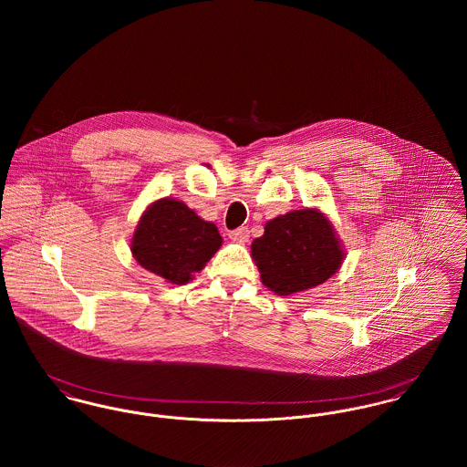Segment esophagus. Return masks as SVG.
<instances>
[{"mask_svg": "<svg viewBox=\"0 0 467 467\" xmlns=\"http://www.w3.org/2000/svg\"><path fill=\"white\" fill-rule=\"evenodd\" d=\"M230 239L235 243H246L250 239V230L246 226H241V228L230 232Z\"/></svg>", "mask_w": 467, "mask_h": 467, "instance_id": "obj_1", "label": "esophagus"}]
</instances>
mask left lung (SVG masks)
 <instances>
[{
    "label": "left lung",
    "mask_w": 467,
    "mask_h": 467,
    "mask_svg": "<svg viewBox=\"0 0 467 467\" xmlns=\"http://www.w3.org/2000/svg\"><path fill=\"white\" fill-rule=\"evenodd\" d=\"M343 255L331 221L317 208L267 221L265 235L252 243L263 284L280 296L324 284L341 266Z\"/></svg>",
    "instance_id": "obj_1"
}]
</instances>
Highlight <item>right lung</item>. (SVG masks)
Returning a JSON list of instances; mask_svg holds the SVG:
<instances>
[{
  "instance_id": "add662e5",
  "label": "right lung",
  "mask_w": 467,
  "mask_h": 467,
  "mask_svg": "<svg viewBox=\"0 0 467 467\" xmlns=\"http://www.w3.org/2000/svg\"><path fill=\"white\" fill-rule=\"evenodd\" d=\"M213 223L202 221L183 201H154L140 217L131 239L136 263L171 284H187L221 248Z\"/></svg>"
}]
</instances>
